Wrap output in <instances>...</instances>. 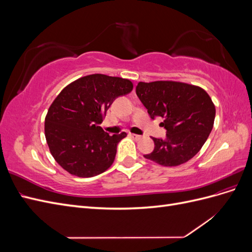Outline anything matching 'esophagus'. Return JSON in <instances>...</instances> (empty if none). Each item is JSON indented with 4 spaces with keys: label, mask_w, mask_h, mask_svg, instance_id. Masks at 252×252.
<instances>
[{
    "label": "esophagus",
    "mask_w": 252,
    "mask_h": 252,
    "mask_svg": "<svg viewBox=\"0 0 252 252\" xmlns=\"http://www.w3.org/2000/svg\"><path fill=\"white\" fill-rule=\"evenodd\" d=\"M130 136H131V138H133L134 140H136V141H138V140H141V139H142V135H139V134H134V133H130Z\"/></svg>",
    "instance_id": "esophagus-1"
}]
</instances>
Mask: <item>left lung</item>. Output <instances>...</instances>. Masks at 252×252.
<instances>
[{"instance_id": "8db88e82", "label": "left lung", "mask_w": 252, "mask_h": 252, "mask_svg": "<svg viewBox=\"0 0 252 252\" xmlns=\"http://www.w3.org/2000/svg\"><path fill=\"white\" fill-rule=\"evenodd\" d=\"M136 95L151 119L164 118L166 140L152 138L155 149L144 158L165 167L188 162L201 150L215 123L216 107L206 91L177 81L139 82Z\"/></svg>"}]
</instances>
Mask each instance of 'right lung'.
Listing matches in <instances>:
<instances>
[{
    "label": "right lung",
    "instance_id": "1",
    "mask_svg": "<svg viewBox=\"0 0 252 252\" xmlns=\"http://www.w3.org/2000/svg\"><path fill=\"white\" fill-rule=\"evenodd\" d=\"M133 88L130 80L94 73L71 82L52 102L45 118L50 154L79 178L103 173L112 165L126 132L109 135L100 124L114 98Z\"/></svg>",
    "mask_w": 252,
    "mask_h": 252
}]
</instances>
